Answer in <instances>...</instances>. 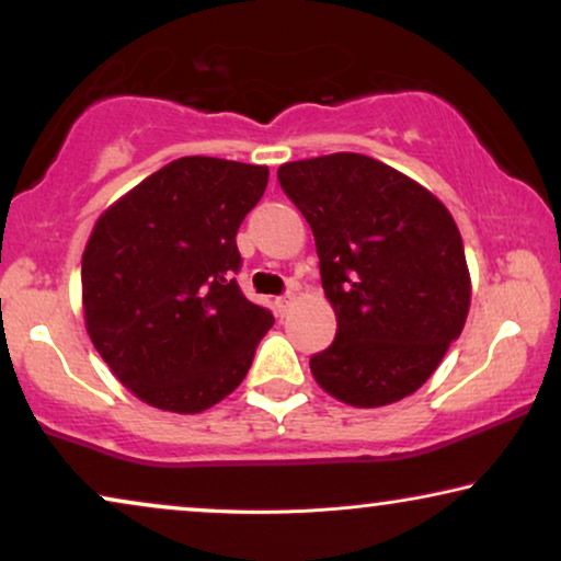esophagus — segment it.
<instances>
[{
    "instance_id": "1",
    "label": "esophagus",
    "mask_w": 561,
    "mask_h": 561,
    "mask_svg": "<svg viewBox=\"0 0 561 561\" xmlns=\"http://www.w3.org/2000/svg\"><path fill=\"white\" fill-rule=\"evenodd\" d=\"M294 298H296L294 290H288V294H283V296L275 298V307H278V314H286L290 304H294Z\"/></svg>"
}]
</instances>
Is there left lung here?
Wrapping results in <instances>:
<instances>
[{
	"instance_id": "obj_1",
	"label": "left lung",
	"mask_w": 561,
	"mask_h": 561,
	"mask_svg": "<svg viewBox=\"0 0 561 561\" xmlns=\"http://www.w3.org/2000/svg\"><path fill=\"white\" fill-rule=\"evenodd\" d=\"M314 231L337 334L309 366L327 394L383 407L417 391L461 334L471 278L458 227L431 191L366 154L280 164Z\"/></svg>"
}]
</instances>
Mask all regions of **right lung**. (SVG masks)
<instances>
[{"label":"right lung","instance_id":"1","mask_svg":"<svg viewBox=\"0 0 561 561\" xmlns=\"http://www.w3.org/2000/svg\"><path fill=\"white\" fill-rule=\"evenodd\" d=\"M265 187L267 167L183 157L94 224L82 254L84 324L141 402L203 412L250 370L275 319L237 286V231Z\"/></svg>","mask_w":561,"mask_h":561}]
</instances>
